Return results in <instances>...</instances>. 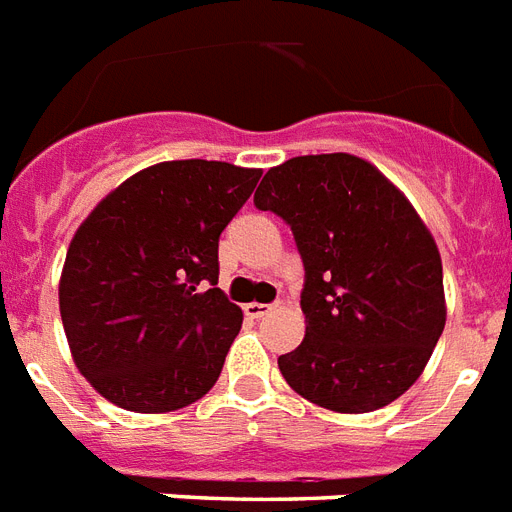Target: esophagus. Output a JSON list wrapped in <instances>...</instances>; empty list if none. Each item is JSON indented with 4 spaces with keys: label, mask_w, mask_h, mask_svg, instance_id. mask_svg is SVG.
<instances>
[{
    "label": "esophagus",
    "mask_w": 512,
    "mask_h": 512,
    "mask_svg": "<svg viewBox=\"0 0 512 512\" xmlns=\"http://www.w3.org/2000/svg\"><path fill=\"white\" fill-rule=\"evenodd\" d=\"M272 312V306L269 304H259V301H251V304H245V314L251 317V320H261L264 314Z\"/></svg>",
    "instance_id": "1"
}]
</instances>
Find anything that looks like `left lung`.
Here are the masks:
<instances>
[{"instance_id":"obj_1","label":"left lung","mask_w":512,"mask_h":512,"mask_svg":"<svg viewBox=\"0 0 512 512\" xmlns=\"http://www.w3.org/2000/svg\"><path fill=\"white\" fill-rule=\"evenodd\" d=\"M259 211L288 224L304 261L306 335L282 378L333 412L386 407L420 378L447 322L439 248L410 200L349 153L267 171Z\"/></svg>"}]
</instances>
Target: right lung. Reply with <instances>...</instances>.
I'll list each match as a JSON object with an SVG mask.
<instances>
[{"label":"right lung","instance_id":"add662e5","mask_svg":"<svg viewBox=\"0 0 512 512\" xmlns=\"http://www.w3.org/2000/svg\"><path fill=\"white\" fill-rule=\"evenodd\" d=\"M259 169L166 161L97 203L73 235L60 317L79 372L108 402L171 412L206 396L243 325L219 282V235Z\"/></svg>","mask_w":512,"mask_h":512}]
</instances>
